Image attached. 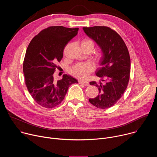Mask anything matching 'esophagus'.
<instances>
[{
    "label": "esophagus",
    "instance_id": "obj_1",
    "mask_svg": "<svg viewBox=\"0 0 157 157\" xmlns=\"http://www.w3.org/2000/svg\"><path fill=\"white\" fill-rule=\"evenodd\" d=\"M79 83L82 84L86 86H89V82L88 81H79Z\"/></svg>",
    "mask_w": 157,
    "mask_h": 157
}]
</instances>
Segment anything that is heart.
<instances>
[{
    "mask_svg": "<svg viewBox=\"0 0 157 157\" xmlns=\"http://www.w3.org/2000/svg\"><path fill=\"white\" fill-rule=\"evenodd\" d=\"M82 46H91L93 49L94 48V43L89 39H84L81 41V47ZM103 56L101 55L98 57L99 60H101ZM94 70V66L89 63H79L72 66L70 69V73L74 76L84 79H86Z\"/></svg>",
    "mask_w": 157,
    "mask_h": 157,
    "instance_id": "obj_1",
    "label": "heart"
}]
</instances>
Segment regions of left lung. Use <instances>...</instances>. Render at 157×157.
Instances as JSON below:
<instances>
[{
  "label": "left lung",
  "instance_id": "1",
  "mask_svg": "<svg viewBox=\"0 0 157 157\" xmlns=\"http://www.w3.org/2000/svg\"><path fill=\"white\" fill-rule=\"evenodd\" d=\"M83 30L98 43L104 55L100 62L102 66L96 73L102 82H90L98 88L99 94L89 101L97 108L108 109L121 98L127 87L130 73L128 50L121 36L110 27L94 26Z\"/></svg>",
  "mask_w": 157,
  "mask_h": 157
}]
</instances>
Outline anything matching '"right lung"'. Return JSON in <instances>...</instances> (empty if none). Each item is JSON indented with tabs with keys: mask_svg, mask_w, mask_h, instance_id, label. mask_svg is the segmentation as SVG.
<instances>
[{
	"mask_svg": "<svg viewBox=\"0 0 157 157\" xmlns=\"http://www.w3.org/2000/svg\"><path fill=\"white\" fill-rule=\"evenodd\" d=\"M78 30L51 26L42 30L29 44L23 63L25 82L34 101L43 107L51 109L58 105L69 87L78 82L70 75H64L58 81L53 77L65 47Z\"/></svg>",
	"mask_w": 157,
	"mask_h": 157,
	"instance_id": "add662e5",
	"label": "right lung"
}]
</instances>
